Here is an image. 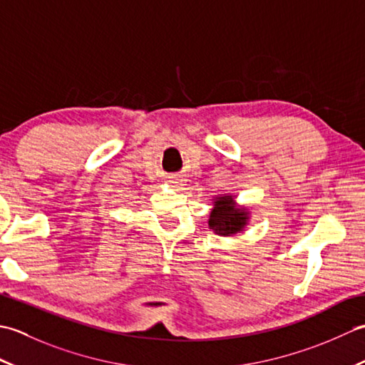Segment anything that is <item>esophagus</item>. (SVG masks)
I'll use <instances>...</instances> for the list:
<instances>
[{"mask_svg":"<svg viewBox=\"0 0 365 365\" xmlns=\"http://www.w3.org/2000/svg\"><path fill=\"white\" fill-rule=\"evenodd\" d=\"M170 183H178V178H170Z\"/></svg>","mask_w":365,"mask_h":365,"instance_id":"obj_1","label":"esophagus"}]
</instances>
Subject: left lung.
Instances as JSON below:
<instances>
[{
	"mask_svg": "<svg viewBox=\"0 0 365 365\" xmlns=\"http://www.w3.org/2000/svg\"><path fill=\"white\" fill-rule=\"evenodd\" d=\"M212 212L208 227L216 235L234 237L242 234L251 221L250 208L238 205L234 195H218L212 199Z\"/></svg>",
	"mask_w": 365,
	"mask_h": 365,
	"instance_id": "1",
	"label": "left lung"
}]
</instances>
